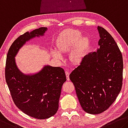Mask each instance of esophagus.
<instances>
[{"mask_svg": "<svg viewBox=\"0 0 128 128\" xmlns=\"http://www.w3.org/2000/svg\"><path fill=\"white\" fill-rule=\"evenodd\" d=\"M66 79H67L68 81H70V72H69L68 70H66Z\"/></svg>", "mask_w": 128, "mask_h": 128, "instance_id": "esophagus-1", "label": "esophagus"}]
</instances>
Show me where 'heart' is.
<instances>
[{"mask_svg": "<svg viewBox=\"0 0 128 128\" xmlns=\"http://www.w3.org/2000/svg\"><path fill=\"white\" fill-rule=\"evenodd\" d=\"M90 39L86 36H82V34L78 30H70L61 34L56 40V50H52L54 58L61 59L60 54L70 51L69 58L74 64H79L90 46Z\"/></svg>", "mask_w": 128, "mask_h": 128, "instance_id": "b5f03b06", "label": "heart"}]
</instances>
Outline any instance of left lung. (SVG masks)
<instances>
[{"instance_id":"left-lung-1","label":"left lung","mask_w":128,"mask_h":128,"mask_svg":"<svg viewBox=\"0 0 128 128\" xmlns=\"http://www.w3.org/2000/svg\"><path fill=\"white\" fill-rule=\"evenodd\" d=\"M100 40L96 52H90L70 75L86 112L97 114L114 102L122 84L123 60L114 38L97 27Z\"/></svg>"}]
</instances>
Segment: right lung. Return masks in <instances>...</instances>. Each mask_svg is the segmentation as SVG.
<instances>
[{"mask_svg":"<svg viewBox=\"0 0 128 128\" xmlns=\"http://www.w3.org/2000/svg\"><path fill=\"white\" fill-rule=\"evenodd\" d=\"M47 30L40 27L20 36L10 46L6 60V80L14 103L25 114L37 119L48 118L58 111L66 80L64 70L45 65L38 72L25 74L18 68L15 58L26 42L44 36Z\"/></svg>","mask_w":128,"mask_h":128,"instance_id":"1","label":"right lung"}]
</instances>
